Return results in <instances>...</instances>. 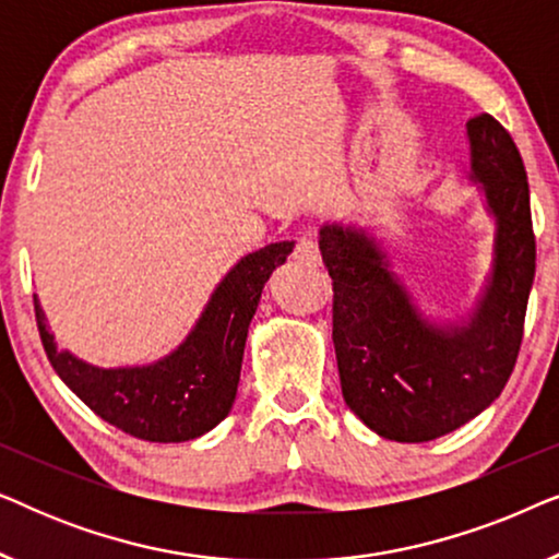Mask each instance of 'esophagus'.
<instances>
[{"instance_id":"34e87169","label":"esophagus","mask_w":559,"mask_h":559,"mask_svg":"<svg viewBox=\"0 0 559 559\" xmlns=\"http://www.w3.org/2000/svg\"><path fill=\"white\" fill-rule=\"evenodd\" d=\"M293 259L295 262L308 264V266L320 264V249H318L316 239H312V236H300L293 249Z\"/></svg>"}]
</instances>
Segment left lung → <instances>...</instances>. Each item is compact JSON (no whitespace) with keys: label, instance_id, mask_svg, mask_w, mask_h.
<instances>
[{"label":"left lung","instance_id":"1","mask_svg":"<svg viewBox=\"0 0 559 559\" xmlns=\"http://www.w3.org/2000/svg\"><path fill=\"white\" fill-rule=\"evenodd\" d=\"M468 140L471 180L484 186L496 216L493 272L468 325L423 320L364 231L320 228L343 400L386 440L427 442L480 415L522 348L537 266L530 182L514 140L491 114L468 121Z\"/></svg>","mask_w":559,"mask_h":559}]
</instances>
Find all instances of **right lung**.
<instances>
[{
    "mask_svg": "<svg viewBox=\"0 0 559 559\" xmlns=\"http://www.w3.org/2000/svg\"><path fill=\"white\" fill-rule=\"evenodd\" d=\"M293 247V241H280L243 257L216 287L186 343L152 366L98 369L58 350L35 297L45 354L66 386L121 432L150 442L201 438L231 412L262 287Z\"/></svg>",
    "mask_w": 559,
    "mask_h": 559,
    "instance_id": "add662e5",
    "label": "right lung"
}]
</instances>
